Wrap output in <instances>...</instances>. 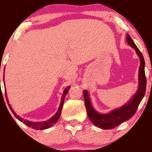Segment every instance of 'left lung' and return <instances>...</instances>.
Returning <instances> with one entry per match:
<instances>
[{
  "instance_id": "obj_1",
  "label": "left lung",
  "mask_w": 152,
  "mask_h": 152,
  "mask_svg": "<svg viewBox=\"0 0 152 152\" xmlns=\"http://www.w3.org/2000/svg\"><path fill=\"white\" fill-rule=\"evenodd\" d=\"M126 41L129 45L136 50L137 54L140 59V65L139 68V87L137 93L129 103L123 105L120 108H117L109 112L108 113H99L94 108L90 100L89 95L86 90L83 91L85 98V107L87 113L91 121L97 127L102 129H111L123 122L132 118L137 111L140 103L145 94L146 88V77L145 74V61L142 53L133 42L130 35H126Z\"/></svg>"
}]
</instances>
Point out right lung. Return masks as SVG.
Wrapping results in <instances>:
<instances>
[{"instance_id": "add662e5", "label": "right lung", "mask_w": 152, "mask_h": 152, "mask_svg": "<svg viewBox=\"0 0 152 152\" xmlns=\"http://www.w3.org/2000/svg\"><path fill=\"white\" fill-rule=\"evenodd\" d=\"M0 82H1V81H0ZM69 89H70V87H67V88L64 91V93H63V95H62V98H61V103H60V106H59V107H58V111H57V113H56L55 115H54L52 118H50V120H47V121L37 122V123H35V122H31V121H28V120H24L23 119L20 118L18 115H17V114L15 113V111L12 110V108L10 104H8L9 107H10V109H11L12 112L13 113V114L15 115V117L16 118H18V120H20V122H22V123H24L25 125H26L27 126H29V127L32 128V129H36V130H44V129H49V128H50L51 126H53V124H55V123L57 122V120H58V118H59L60 115H61V109H62L63 104H64V98H65V96H66V95H67V92H68ZM6 94V99H7V103H8L9 101H8V99H7V94Z\"/></svg>"}]
</instances>
